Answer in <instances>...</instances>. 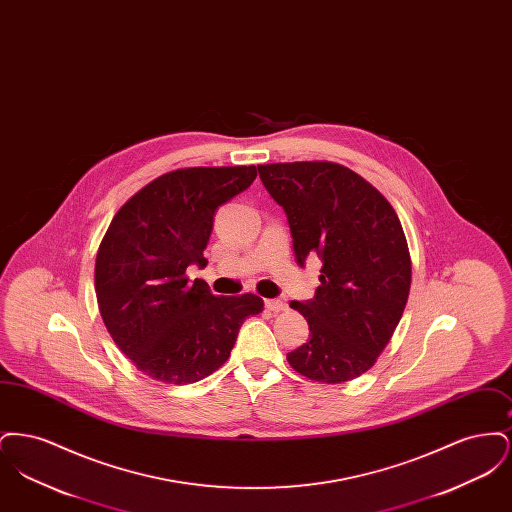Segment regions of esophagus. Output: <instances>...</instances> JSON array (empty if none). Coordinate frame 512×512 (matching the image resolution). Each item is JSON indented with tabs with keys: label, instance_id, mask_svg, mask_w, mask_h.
Listing matches in <instances>:
<instances>
[{
	"label": "esophagus",
	"instance_id": "1",
	"mask_svg": "<svg viewBox=\"0 0 512 512\" xmlns=\"http://www.w3.org/2000/svg\"><path fill=\"white\" fill-rule=\"evenodd\" d=\"M265 307H267L268 311L278 313V311H284V309H286V303H284L282 299H267V301H265Z\"/></svg>",
	"mask_w": 512,
	"mask_h": 512
}]
</instances>
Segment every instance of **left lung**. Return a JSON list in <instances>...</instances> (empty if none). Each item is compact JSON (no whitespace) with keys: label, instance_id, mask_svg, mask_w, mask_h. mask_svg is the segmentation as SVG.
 I'll use <instances>...</instances> for the list:
<instances>
[{"label":"left lung","instance_id":"obj_1","mask_svg":"<svg viewBox=\"0 0 512 512\" xmlns=\"http://www.w3.org/2000/svg\"><path fill=\"white\" fill-rule=\"evenodd\" d=\"M284 209L293 255L322 261L313 299L290 307L307 318L309 340L288 353L299 374L341 384L376 363L397 328L411 288V255L388 199L336 163L259 165Z\"/></svg>","mask_w":512,"mask_h":512}]
</instances>
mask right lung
Segmentation results:
<instances>
[{
	"label": "right lung",
	"mask_w": 512,
	"mask_h": 512,
	"mask_svg": "<svg viewBox=\"0 0 512 512\" xmlns=\"http://www.w3.org/2000/svg\"><path fill=\"white\" fill-rule=\"evenodd\" d=\"M255 167L167 172L113 217L99 245L96 295L101 318L122 353L149 378L194 384L226 363L247 317L263 299L217 297L186 278L207 267L203 249L222 203L247 190Z\"/></svg>",
	"instance_id": "obj_1"
}]
</instances>
